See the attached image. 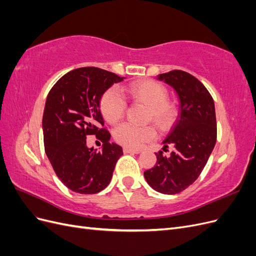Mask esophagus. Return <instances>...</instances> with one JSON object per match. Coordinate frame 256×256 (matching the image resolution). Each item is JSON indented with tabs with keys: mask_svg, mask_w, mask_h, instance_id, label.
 Listing matches in <instances>:
<instances>
[{
	"mask_svg": "<svg viewBox=\"0 0 256 256\" xmlns=\"http://www.w3.org/2000/svg\"><path fill=\"white\" fill-rule=\"evenodd\" d=\"M124 152L125 154H138L140 150H134V148H130V147H124Z\"/></svg>",
	"mask_w": 256,
	"mask_h": 256,
	"instance_id": "1",
	"label": "esophagus"
}]
</instances>
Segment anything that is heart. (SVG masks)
Wrapping results in <instances>:
<instances>
[{
    "label": "heart",
    "instance_id": "obj_1",
    "mask_svg": "<svg viewBox=\"0 0 256 256\" xmlns=\"http://www.w3.org/2000/svg\"><path fill=\"white\" fill-rule=\"evenodd\" d=\"M147 106V118L152 120L160 129H168L174 120V109L166 102L168 92L161 84L154 81H140L129 85L126 90L112 88L106 90L100 100V110L106 122L116 124L122 120L126 110V100L121 94ZM156 129L152 125L138 127L124 122L114 130V138L130 148H138L144 142L156 136Z\"/></svg>",
    "mask_w": 256,
    "mask_h": 256
}]
</instances>
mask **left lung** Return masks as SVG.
Masks as SVG:
<instances>
[{
  "instance_id": "8db88e82",
  "label": "left lung",
  "mask_w": 256,
  "mask_h": 256,
  "mask_svg": "<svg viewBox=\"0 0 256 256\" xmlns=\"http://www.w3.org/2000/svg\"><path fill=\"white\" fill-rule=\"evenodd\" d=\"M170 85L178 96L180 110L172 130L162 144L175 147L171 156L156 152L157 162L144 172L150 187L164 194H176L194 182L216 140L214 104L212 95L196 76L182 70L157 76Z\"/></svg>"
}]
</instances>
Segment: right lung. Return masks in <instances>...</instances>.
<instances>
[{"instance_id":"right-lung-1","label":"right lung","mask_w":256,"mask_h":256,"mask_svg":"<svg viewBox=\"0 0 256 256\" xmlns=\"http://www.w3.org/2000/svg\"><path fill=\"white\" fill-rule=\"evenodd\" d=\"M124 76L97 67H82L64 74L53 85L42 115L44 150L50 164L68 189L94 194L110 184L122 148L110 143L104 126L100 100ZM96 134L102 150L86 146V136Z\"/></svg>"}]
</instances>
